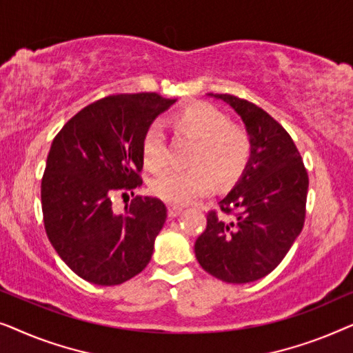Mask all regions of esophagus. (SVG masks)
<instances>
[{"mask_svg": "<svg viewBox=\"0 0 353 353\" xmlns=\"http://www.w3.org/2000/svg\"><path fill=\"white\" fill-rule=\"evenodd\" d=\"M183 212V207H180V205H175V204H170L168 205V216H178Z\"/></svg>", "mask_w": 353, "mask_h": 353, "instance_id": "obj_1", "label": "esophagus"}]
</instances>
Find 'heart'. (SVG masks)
Segmentation results:
<instances>
[{
  "label": "heart",
  "instance_id": "1",
  "mask_svg": "<svg viewBox=\"0 0 353 353\" xmlns=\"http://www.w3.org/2000/svg\"><path fill=\"white\" fill-rule=\"evenodd\" d=\"M176 133L197 139L190 168H173L157 176L151 190L162 201L186 205L214 192L216 176L233 183L243 175L252 157V139L245 128L231 123L215 105L192 103L172 117ZM141 157L151 172L167 167V137L159 123H151L143 134Z\"/></svg>",
  "mask_w": 353,
  "mask_h": 353
}]
</instances>
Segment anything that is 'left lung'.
<instances>
[{"label": "left lung", "mask_w": 353, "mask_h": 353, "mask_svg": "<svg viewBox=\"0 0 353 353\" xmlns=\"http://www.w3.org/2000/svg\"><path fill=\"white\" fill-rule=\"evenodd\" d=\"M241 115L252 139L243 178L207 214L196 239L201 267L225 283L267 276L281 263L305 221L308 173L289 133L262 108L233 94H210ZM233 216V219H226Z\"/></svg>", "instance_id": "obj_1"}]
</instances>
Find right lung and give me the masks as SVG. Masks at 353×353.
I'll list each match as a JSON object with an SVG mask.
<instances>
[{
    "label": "right lung",
    "mask_w": 353,
    "mask_h": 353,
    "mask_svg": "<svg viewBox=\"0 0 353 353\" xmlns=\"http://www.w3.org/2000/svg\"><path fill=\"white\" fill-rule=\"evenodd\" d=\"M173 103L157 93L105 96L52 139L41 180L43 221L52 248L85 281L122 284L151 260L165 204L137 196L117 215L112 196H133L141 186L143 134Z\"/></svg>",
    "instance_id": "obj_1"
}]
</instances>
